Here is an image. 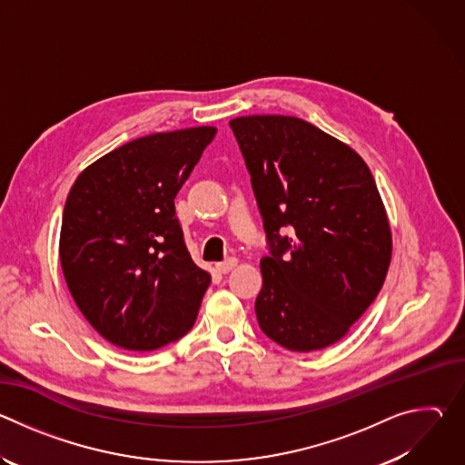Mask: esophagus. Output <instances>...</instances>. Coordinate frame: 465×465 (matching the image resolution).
Segmentation results:
<instances>
[{
    "label": "esophagus",
    "instance_id": "1",
    "mask_svg": "<svg viewBox=\"0 0 465 465\" xmlns=\"http://www.w3.org/2000/svg\"><path fill=\"white\" fill-rule=\"evenodd\" d=\"M237 261H239V259L233 257V255H232V257H226V259H223V261L217 262V271L223 272V274H226V272H230V271L235 267Z\"/></svg>",
    "mask_w": 465,
    "mask_h": 465
}]
</instances>
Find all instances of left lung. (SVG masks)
Here are the masks:
<instances>
[{"label":"left lung","mask_w":465,"mask_h":465,"mask_svg":"<svg viewBox=\"0 0 465 465\" xmlns=\"http://www.w3.org/2000/svg\"><path fill=\"white\" fill-rule=\"evenodd\" d=\"M230 128L267 233L259 327L292 351L335 344L388 272L391 235L375 180L353 149L303 119L246 115Z\"/></svg>","instance_id":"left-lung-1"}]
</instances>
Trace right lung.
<instances>
[{
  "label": "right lung",
  "mask_w": 465,
  "mask_h": 465,
  "mask_svg": "<svg viewBox=\"0 0 465 465\" xmlns=\"http://www.w3.org/2000/svg\"><path fill=\"white\" fill-rule=\"evenodd\" d=\"M217 128L130 142L86 167L65 201L60 264L81 312L108 342L153 351L193 327L210 274L198 269L174 196Z\"/></svg>",
  "instance_id": "1"
}]
</instances>
